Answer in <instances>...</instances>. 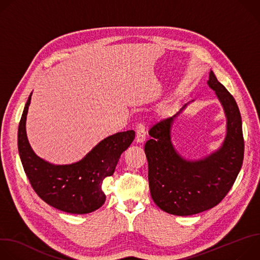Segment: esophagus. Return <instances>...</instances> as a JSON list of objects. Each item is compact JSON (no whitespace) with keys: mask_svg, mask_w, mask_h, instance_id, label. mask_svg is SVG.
<instances>
[{"mask_svg":"<svg viewBox=\"0 0 260 260\" xmlns=\"http://www.w3.org/2000/svg\"><path fill=\"white\" fill-rule=\"evenodd\" d=\"M146 140V129L142 123H138L136 127V141L143 143Z\"/></svg>","mask_w":260,"mask_h":260,"instance_id":"obj_1","label":"esophagus"}]
</instances>
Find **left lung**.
I'll list each match as a JSON object with an SVG mask.
<instances>
[{
    "label": "left lung",
    "instance_id": "left-lung-1",
    "mask_svg": "<svg viewBox=\"0 0 260 260\" xmlns=\"http://www.w3.org/2000/svg\"><path fill=\"white\" fill-rule=\"evenodd\" d=\"M208 85L215 90L228 119L226 137L219 149L200 160H187L171 141V126L179 112L149 129L145 144L151 198L162 211L194 215L217 206L225 198L240 173L244 159L242 118L234 96L210 72Z\"/></svg>",
    "mask_w": 260,
    "mask_h": 260
}]
</instances>
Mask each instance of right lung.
<instances>
[{
	"instance_id": "right-lung-1",
	"label": "right lung",
	"mask_w": 260,
	"mask_h": 260,
	"mask_svg": "<svg viewBox=\"0 0 260 260\" xmlns=\"http://www.w3.org/2000/svg\"><path fill=\"white\" fill-rule=\"evenodd\" d=\"M29 94L18 126L20 160L35 192L49 206L71 214H87L101 208L106 196L102 184L112 176L119 157L135 139L134 131L117 133L101 141L80 161L55 166L37 156L29 146L25 121Z\"/></svg>"
}]
</instances>
